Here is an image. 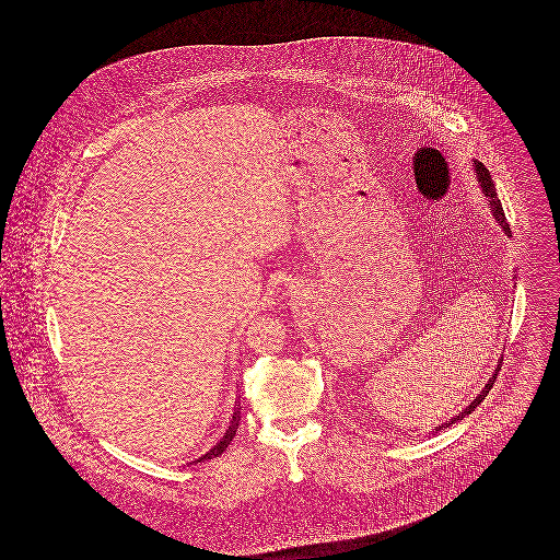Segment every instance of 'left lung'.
I'll use <instances>...</instances> for the list:
<instances>
[{
  "mask_svg": "<svg viewBox=\"0 0 560 560\" xmlns=\"http://www.w3.org/2000/svg\"><path fill=\"white\" fill-rule=\"evenodd\" d=\"M477 172H479L480 176V183H482V189H485V194L489 196V200H491V209H493V213H495V220L504 226V231L506 233H511L509 231V224H506V218H504V211H502V205H500V200H498V194H495V187H493V183H491V176H489V172H487V167L485 165H480V163H477ZM500 366L502 364H498V371H500ZM498 371L491 375V380L487 382V386H485V390L480 393L479 397L475 399V402H470L457 418H451L446 424H442V427H451V424H455L457 420H462V418H466L468 413H472L477 407H479L480 402H482V399L489 395V390L493 388V384H495V377H498ZM440 427V429H442Z\"/></svg>",
  "mask_w": 560,
  "mask_h": 560,
  "instance_id": "8db88e82",
  "label": "left lung"
}]
</instances>
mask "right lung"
Masks as SVG:
<instances>
[{"label":"right lung","instance_id":"add662e5","mask_svg":"<svg viewBox=\"0 0 560 560\" xmlns=\"http://www.w3.org/2000/svg\"><path fill=\"white\" fill-rule=\"evenodd\" d=\"M240 420H241V411L240 407H237V411H235V416H233V422H231V427H229V431H226V435L207 453V455H202L200 459H196V464L198 462H207V459H215V457H220L226 448H229V444L233 442V438H235V433H237V429H240Z\"/></svg>","mask_w":560,"mask_h":560}]
</instances>
